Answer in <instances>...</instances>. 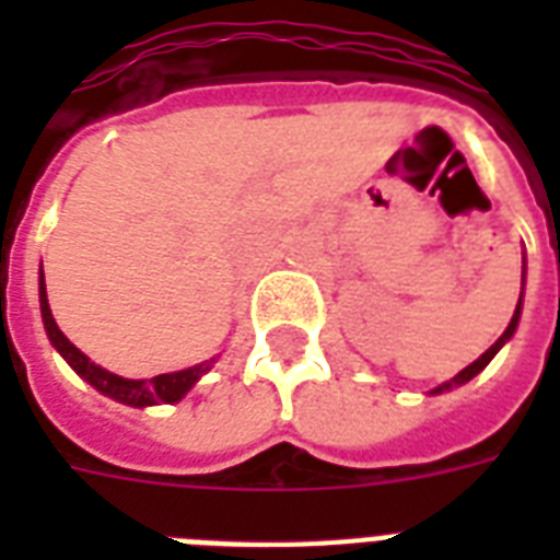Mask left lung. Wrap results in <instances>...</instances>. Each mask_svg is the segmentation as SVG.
I'll return each instance as SVG.
<instances>
[{
	"label": "left lung",
	"instance_id": "obj_1",
	"mask_svg": "<svg viewBox=\"0 0 560 560\" xmlns=\"http://www.w3.org/2000/svg\"><path fill=\"white\" fill-rule=\"evenodd\" d=\"M521 305H523V293H521V302H517V307H514V316H512V323H509V328H505V331H503V337H500V340H497L494 346H491V349H488L486 354H482V358H479V360H474V363H470V366H465V369H462V372L456 374V377H451V381H444L442 386H435V389H433V395H439V392H451V389H456V386H462V383H468L470 377H477V374L482 372V369H486L488 363H491V360H494V354H497V351L503 349L505 342L512 340L514 328H517V323H521Z\"/></svg>",
	"mask_w": 560,
	"mask_h": 560
}]
</instances>
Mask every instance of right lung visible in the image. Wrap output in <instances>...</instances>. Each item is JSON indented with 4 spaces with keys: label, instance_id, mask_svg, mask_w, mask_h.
Here are the masks:
<instances>
[{
    "label": "right lung",
    "instance_id": "add662e5",
    "mask_svg": "<svg viewBox=\"0 0 560 560\" xmlns=\"http://www.w3.org/2000/svg\"><path fill=\"white\" fill-rule=\"evenodd\" d=\"M39 311H43V325H46V334L51 346H55L63 360L74 372L81 374L83 381L95 386L101 395L118 400V404H127V407H153V404H177V400L186 398V392L191 389L194 383L200 381L202 374L209 372L214 358L200 363V366L183 369V372L171 374H156L151 381H130V377H118V374L107 372V369L95 366L81 349H74L72 342L66 340V334L57 328L55 316H51V307H48L46 296V279H43V270H39Z\"/></svg>",
    "mask_w": 560,
    "mask_h": 560
}]
</instances>
